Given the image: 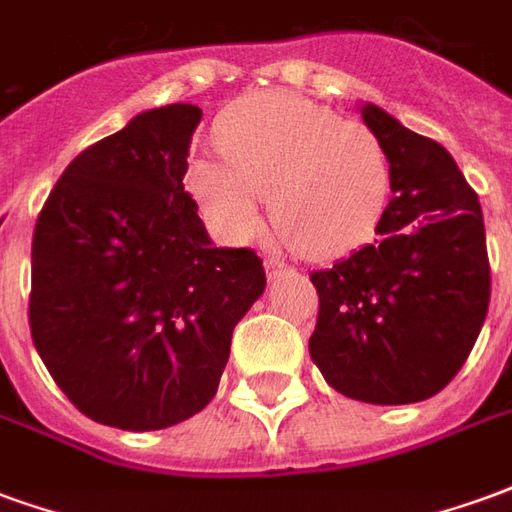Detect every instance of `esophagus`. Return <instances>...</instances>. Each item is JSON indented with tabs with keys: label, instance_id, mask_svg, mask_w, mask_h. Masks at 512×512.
Segmentation results:
<instances>
[{
	"label": "esophagus",
	"instance_id": "esophagus-1",
	"mask_svg": "<svg viewBox=\"0 0 512 512\" xmlns=\"http://www.w3.org/2000/svg\"><path fill=\"white\" fill-rule=\"evenodd\" d=\"M266 271H268V277L277 279V277H285V274H290L293 268H290L288 263H282L279 257H268V260H266Z\"/></svg>",
	"mask_w": 512,
	"mask_h": 512
}]
</instances>
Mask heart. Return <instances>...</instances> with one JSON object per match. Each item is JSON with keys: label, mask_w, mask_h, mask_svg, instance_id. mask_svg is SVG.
I'll list each match as a JSON object with an SVG mask.
<instances>
[{"label": "heart", "mask_w": 512, "mask_h": 512, "mask_svg": "<svg viewBox=\"0 0 512 512\" xmlns=\"http://www.w3.org/2000/svg\"><path fill=\"white\" fill-rule=\"evenodd\" d=\"M219 156L189 161L186 183L224 235L246 241L263 222L301 255L334 257L373 233L389 191L384 145L362 123L290 93H257L216 123Z\"/></svg>", "instance_id": "b5f03b06"}]
</instances>
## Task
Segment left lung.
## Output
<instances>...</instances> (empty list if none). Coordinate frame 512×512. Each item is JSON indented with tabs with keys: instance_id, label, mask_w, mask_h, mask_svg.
Segmentation results:
<instances>
[{
	"instance_id": "8db88e82",
	"label": "left lung",
	"mask_w": 512,
	"mask_h": 512,
	"mask_svg": "<svg viewBox=\"0 0 512 512\" xmlns=\"http://www.w3.org/2000/svg\"><path fill=\"white\" fill-rule=\"evenodd\" d=\"M362 117L384 145L392 200L373 244L310 274V356L345 397L403 406L441 392L472 354L491 266L480 200L450 153L378 106Z\"/></svg>"
}]
</instances>
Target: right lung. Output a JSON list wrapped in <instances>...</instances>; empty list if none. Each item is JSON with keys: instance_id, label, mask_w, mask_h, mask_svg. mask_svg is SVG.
Here are the masks:
<instances>
[{"instance_id": "obj_1", "label": "right lung", "mask_w": 512, "mask_h": 512, "mask_svg": "<svg viewBox=\"0 0 512 512\" xmlns=\"http://www.w3.org/2000/svg\"><path fill=\"white\" fill-rule=\"evenodd\" d=\"M202 112L136 115L65 167L32 235L29 332L84 417L161 430L216 395L235 323L266 288L255 249H219L183 189Z\"/></svg>"}]
</instances>
